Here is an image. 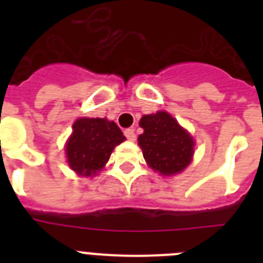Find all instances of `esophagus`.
I'll use <instances>...</instances> for the list:
<instances>
[{"label": "esophagus", "mask_w": 263, "mask_h": 263, "mask_svg": "<svg viewBox=\"0 0 263 263\" xmlns=\"http://www.w3.org/2000/svg\"><path fill=\"white\" fill-rule=\"evenodd\" d=\"M124 134H125V137L129 139V141H132V142H133V141H136V133H134L133 129H126L124 132Z\"/></svg>", "instance_id": "obj_1"}]
</instances>
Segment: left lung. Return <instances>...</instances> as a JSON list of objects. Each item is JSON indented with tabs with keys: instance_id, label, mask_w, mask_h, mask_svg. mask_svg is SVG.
Returning a JSON list of instances; mask_svg holds the SVG:
<instances>
[{
	"instance_id": "1",
	"label": "left lung",
	"mask_w": 263,
	"mask_h": 263,
	"mask_svg": "<svg viewBox=\"0 0 263 263\" xmlns=\"http://www.w3.org/2000/svg\"><path fill=\"white\" fill-rule=\"evenodd\" d=\"M139 126L143 133L138 137L147 164L160 175L171 176L182 173L191 163L194 138L167 111L145 115Z\"/></svg>"
}]
</instances>
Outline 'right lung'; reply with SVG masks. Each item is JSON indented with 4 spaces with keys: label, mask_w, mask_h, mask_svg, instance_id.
Segmentation results:
<instances>
[{
    "label": "right lung",
    "mask_w": 263,
    "mask_h": 263,
    "mask_svg": "<svg viewBox=\"0 0 263 263\" xmlns=\"http://www.w3.org/2000/svg\"><path fill=\"white\" fill-rule=\"evenodd\" d=\"M120 127L106 118H78L67 141L69 167L81 176H93L104 168L113 148L125 141Z\"/></svg>",
    "instance_id": "1"
}]
</instances>
